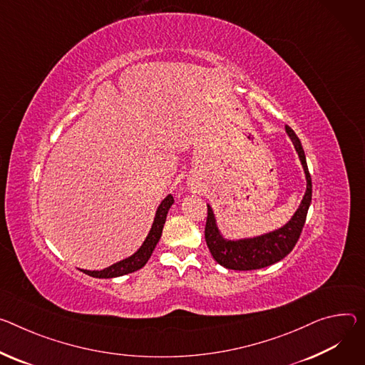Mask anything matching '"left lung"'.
Wrapping results in <instances>:
<instances>
[{"instance_id": "1", "label": "left lung", "mask_w": 365, "mask_h": 365, "mask_svg": "<svg viewBox=\"0 0 365 365\" xmlns=\"http://www.w3.org/2000/svg\"><path fill=\"white\" fill-rule=\"evenodd\" d=\"M285 132L298 154V158H300L306 176V193L288 222L277 230L269 231V233H263L253 237L228 239L221 233L212 207L207 204L208 218L205 225V240L212 257L227 269L252 271L267 268L269 264L284 259L294 249L298 237L302 235L307 218V211L312 204V178L300 140H298L295 132L289 126H285Z\"/></svg>"}]
</instances>
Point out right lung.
<instances>
[{
  "mask_svg": "<svg viewBox=\"0 0 365 365\" xmlns=\"http://www.w3.org/2000/svg\"><path fill=\"white\" fill-rule=\"evenodd\" d=\"M175 204V200L172 195H168L161 201V204L158 205L155 215H154V221L153 225L148 231V235L145 237V240L143 242V245L140 246V249L132 253L130 256L110 264V267L101 269V271H87V269H81V272L93 277V278H116V277H122L130 272H135L138 269H141L144 264L148 262V259L151 257L160 237L163 233V227L165 222V218H168V212L170 210V207Z\"/></svg>",
  "mask_w": 365,
  "mask_h": 365,
  "instance_id": "add662e5",
  "label": "right lung"
}]
</instances>
